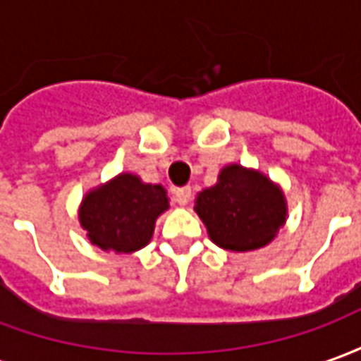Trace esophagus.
<instances>
[{
	"label": "esophagus",
	"instance_id": "34e87169",
	"mask_svg": "<svg viewBox=\"0 0 361 361\" xmlns=\"http://www.w3.org/2000/svg\"><path fill=\"white\" fill-rule=\"evenodd\" d=\"M173 195H176V201L180 204H188L189 199H191V188L185 185V188H178L173 191Z\"/></svg>",
	"mask_w": 361,
	"mask_h": 361
}]
</instances>
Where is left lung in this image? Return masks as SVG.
Here are the masks:
<instances>
[{
    "label": "left lung",
    "mask_w": 361,
    "mask_h": 361,
    "mask_svg": "<svg viewBox=\"0 0 361 361\" xmlns=\"http://www.w3.org/2000/svg\"><path fill=\"white\" fill-rule=\"evenodd\" d=\"M195 211L219 247L253 251L272 242L288 209L282 189L265 173L230 164L222 168L219 183L197 195Z\"/></svg>",
    "instance_id": "8db88e82"
}]
</instances>
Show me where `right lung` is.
Returning <instances> with one entry per match:
<instances>
[{"instance_id": "obj_1", "label": "right lung", "mask_w": 361, "mask_h": 361, "mask_svg": "<svg viewBox=\"0 0 361 361\" xmlns=\"http://www.w3.org/2000/svg\"><path fill=\"white\" fill-rule=\"evenodd\" d=\"M166 209L168 197L162 185L145 183L133 173H119L85 195L79 222L90 243L100 250L133 253L150 242L154 222Z\"/></svg>"}]
</instances>
